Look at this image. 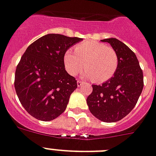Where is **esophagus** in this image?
I'll list each match as a JSON object with an SVG mask.
<instances>
[{"mask_svg":"<svg viewBox=\"0 0 156 156\" xmlns=\"http://www.w3.org/2000/svg\"><path fill=\"white\" fill-rule=\"evenodd\" d=\"M78 86L79 87V86H81L82 85V83H83V82H82V80H80V79H78Z\"/></svg>","mask_w":156,"mask_h":156,"instance_id":"esophagus-1","label":"esophagus"}]
</instances>
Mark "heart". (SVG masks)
<instances>
[{"label":"heart","instance_id":"b5f03b06","mask_svg":"<svg viewBox=\"0 0 156 156\" xmlns=\"http://www.w3.org/2000/svg\"><path fill=\"white\" fill-rule=\"evenodd\" d=\"M74 52L67 50L64 55V66L71 75H76L84 67L86 77L95 82L110 79L118 66L115 50L109 46L96 41H86L74 47Z\"/></svg>","mask_w":156,"mask_h":156}]
</instances>
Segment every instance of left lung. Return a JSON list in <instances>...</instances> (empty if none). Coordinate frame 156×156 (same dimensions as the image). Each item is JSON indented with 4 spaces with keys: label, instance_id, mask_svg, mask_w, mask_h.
Instances as JSON below:
<instances>
[{
    "label": "left lung",
    "instance_id": "1",
    "mask_svg": "<svg viewBox=\"0 0 156 156\" xmlns=\"http://www.w3.org/2000/svg\"><path fill=\"white\" fill-rule=\"evenodd\" d=\"M115 50L118 66L110 79L102 85H92L86 99L90 112L104 122H116L133 110L142 93L144 76L134 52L116 38L101 40Z\"/></svg>",
    "mask_w": 156,
    "mask_h": 156
}]
</instances>
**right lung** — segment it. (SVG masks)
I'll list each match as a JSON object with an SVG mask.
<instances>
[{"label":"right lung","mask_w":156,"mask_h":156,"mask_svg":"<svg viewBox=\"0 0 156 156\" xmlns=\"http://www.w3.org/2000/svg\"><path fill=\"white\" fill-rule=\"evenodd\" d=\"M82 38L48 34L27 48L15 73V90L31 116L49 121L65 111L77 88L75 78L65 70L64 55Z\"/></svg>","instance_id":"add662e5"}]
</instances>
